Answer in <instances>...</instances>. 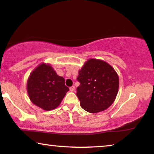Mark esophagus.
<instances>
[{"instance_id":"1","label":"esophagus","mask_w":154,"mask_h":154,"mask_svg":"<svg viewBox=\"0 0 154 154\" xmlns=\"http://www.w3.org/2000/svg\"><path fill=\"white\" fill-rule=\"evenodd\" d=\"M70 91H71V92H73V91L75 90V86L74 85H72V86H71V87H70Z\"/></svg>"}]
</instances>
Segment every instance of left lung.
I'll return each instance as SVG.
<instances>
[{"label":"left lung","mask_w":154,"mask_h":154,"mask_svg":"<svg viewBox=\"0 0 154 154\" xmlns=\"http://www.w3.org/2000/svg\"><path fill=\"white\" fill-rule=\"evenodd\" d=\"M77 79L80 83L77 88L80 105L89 113L105 111L116 100L119 77L107 62L94 58L88 60L79 71Z\"/></svg>","instance_id":"obj_1"}]
</instances>
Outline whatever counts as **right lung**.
Returning <instances> with one entry per match:
<instances>
[{"label":"right lung","mask_w":154,"mask_h":154,"mask_svg":"<svg viewBox=\"0 0 154 154\" xmlns=\"http://www.w3.org/2000/svg\"><path fill=\"white\" fill-rule=\"evenodd\" d=\"M69 90L64 78L57 75L49 64L38 65L28 79L27 92L30 100L45 111L58 106Z\"/></svg>","instance_id":"right-lung-1"}]
</instances>
